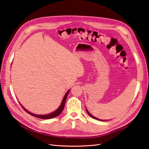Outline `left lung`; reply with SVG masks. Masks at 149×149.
I'll return each mask as SVG.
<instances>
[{"label":"left lung","instance_id":"8db88e82","mask_svg":"<svg viewBox=\"0 0 149 149\" xmlns=\"http://www.w3.org/2000/svg\"><path fill=\"white\" fill-rule=\"evenodd\" d=\"M86 111H87V113H88L90 116H91V118H93V119H96V120H101V121H106V120H101V119H98V118H95V117L93 116V115H91V114L89 113V111H88V109H86Z\"/></svg>","mask_w":149,"mask_h":149}]
</instances>
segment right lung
<instances>
[{
    "instance_id": "obj_1",
    "label": "right lung",
    "mask_w": 149,
    "mask_h": 149,
    "mask_svg": "<svg viewBox=\"0 0 149 149\" xmlns=\"http://www.w3.org/2000/svg\"><path fill=\"white\" fill-rule=\"evenodd\" d=\"M70 89L68 90V91L66 93L65 95L64 96L62 102H61V103L60 106H59V107H58L56 111H55L54 112H52V113H49V114H46V115H38V114H35L31 113V112H30V111L26 110V109H25V108L23 106H22V105H21V106H22V107H23V109H24L26 112H27V113H29V114H30V115H31V116H33L34 117H36V118H40V119H48L54 118H55V117L58 116V115H60V114L61 113V112L63 111V110L64 107H65V102H66V98H67V96H68V94H69V93H70Z\"/></svg>"
}]
</instances>
